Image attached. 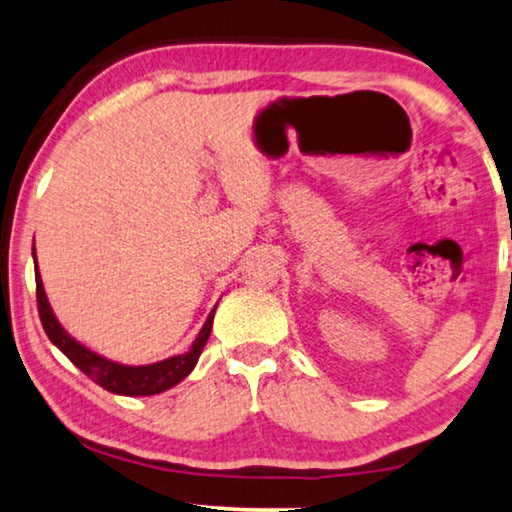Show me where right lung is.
Instances as JSON below:
<instances>
[{
	"label": "right lung",
	"instance_id": "obj_1",
	"mask_svg": "<svg viewBox=\"0 0 512 512\" xmlns=\"http://www.w3.org/2000/svg\"><path fill=\"white\" fill-rule=\"evenodd\" d=\"M36 302H39V316L50 342H53L59 351H62L66 358L80 369V372L90 376L94 383H99L103 390L115 392V395H124V397L159 395V392L173 388V385H177L182 379H187V376L194 372L198 358H201L203 348L207 344V337H210L212 332V318H214V311H210V316H207L205 325L201 328V332H198V337L194 339V344H191L187 353L173 355V358L154 362V365L133 367V365H120V362L108 360L103 358V355L90 351V348L76 342V339L62 328V323H59L57 316L53 314V307H50L46 291H43L39 265H36Z\"/></svg>",
	"mask_w": 512,
	"mask_h": 512
}]
</instances>
